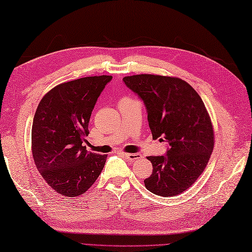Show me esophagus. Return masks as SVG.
<instances>
[{
    "mask_svg": "<svg viewBox=\"0 0 252 252\" xmlns=\"http://www.w3.org/2000/svg\"><path fill=\"white\" fill-rule=\"evenodd\" d=\"M123 156L125 157V159L128 161H136L140 158H142V156L140 154H123Z\"/></svg>",
    "mask_w": 252,
    "mask_h": 252,
    "instance_id": "esophagus-1",
    "label": "esophagus"
}]
</instances>
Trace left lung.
<instances>
[{
	"mask_svg": "<svg viewBox=\"0 0 252 252\" xmlns=\"http://www.w3.org/2000/svg\"><path fill=\"white\" fill-rule=\"evenodd\" d=\"M124 82L144 101L153 138L162 137L170 146L167 156L147 157L154 169L145 187L159 196L179 195L195 183L214 149L210 114L195 90L180 78L136 74Z\"/></svg>",
	"mask_w": 252,
	"mask_h": 252,
	"instance_id": "left-lung-1",
	"label": "left lung"
}]
</instances>
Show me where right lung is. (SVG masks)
I'll return each instance as SVG.
<instances>
[{"instance_id":"1","label":"right lung","mask_w":252,"mask_h":252,"mask_svg":"<svg viewBox=\"0 0 252 252\" xmlns=\"http://www.w3.org/2000/svg\"><path fill=\"white\" fill-rule=\"evenodd\" d=\"M111 80V75H94L60 83L38 104L32 158L47 184L61 195H82L104 168L107 155L88 151L83 142L96 99Z\"/></svg>"}]
</instances>
